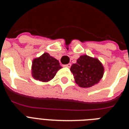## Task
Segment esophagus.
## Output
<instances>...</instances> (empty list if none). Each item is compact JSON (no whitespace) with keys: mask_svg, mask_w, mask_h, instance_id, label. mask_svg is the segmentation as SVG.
I'll return each instance as SVG.
<instances>
[{"mask_svg":"<svg viewBox=\"0 0 129 129\" xmlns=\"http://www.w3.org/2000/svg\"><path fill=\"white\" fill-rule=\"evenodd\" d=\"M71 67V64H65V65H64V67H67V68H70Z\"/></svg>","mask_w":129,"mask_h":129,"instance_id":"34e87169","label":"esophagus"}]
</instances>
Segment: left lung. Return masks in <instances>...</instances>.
<instances>
[{
    "label": "left lung",
    "instance_id": "1",
    "mask_svg": "<svg viewBox=\"0 0 129 129\" xmlns=\"http://www.w3.org/2000/svg\"><path fill=\"white\" fill-rule=\"evenodd\" d=\"M70 71L77 85L82 88H89L98 84L102 79L104 67L98 59L83 55L72 65Z\"/></svg>",
    "mask_w": 129,
    "mask_h": 129
}]
</instances>
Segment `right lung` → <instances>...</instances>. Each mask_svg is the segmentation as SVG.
Listing matches in <instances>:
<instances>
[{
    "mask_svg": "<svg viewBox=\"0 0 129 129\" xmlns=\"http://www.w3.org/2000/svg\"><path fill=\"white\" fill-rule=\"evenodd\" d=\"M62 67L55 58L48 53H44L40 57L33 59L31 76L36 80L48 82L54 77Z\"/></svg>",
    "mask_w": 129,
    "mask_h": 129,
    "instance_id": "obj_1",
    "label": "right lung"
}]
</instances>
